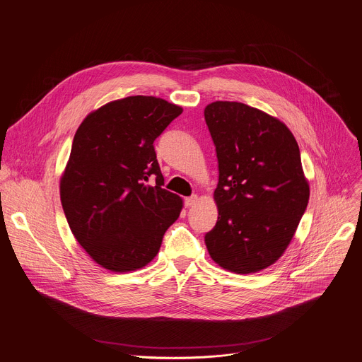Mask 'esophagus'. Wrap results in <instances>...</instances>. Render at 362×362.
<instances>
[{
	"mask_svg": "<svg viewBox=\"0 0 362 362\" xmlns=\"http://www.w3.org/2000/svg\"><path fill=\"white\" fill-rule=\"evenodd\" d=\"M197 200H199V197L194 194V196L186 197V199H185V204H186L187 207H192V206H194V204L197 203Z\"/></svg>",
	"mask_w": 362,
	"mask_h": 362,
	"instance_id": "1",
	"label": "esophagus"
}]
</instances>
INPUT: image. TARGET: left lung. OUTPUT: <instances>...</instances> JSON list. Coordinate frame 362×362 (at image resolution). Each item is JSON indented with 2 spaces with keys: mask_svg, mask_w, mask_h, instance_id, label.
Returning <instances> with one entry per match:
<instances>
[{
  "mask_svg": "<svg viewBox=\"0 0 362 362\" xmlns=\"http://www.w3.org/2000/svg\"><path fill=\"white\" fill-rule=\"evenodd\" d=\"M204 119L218 162V217L206 247L224 270L262 272L283 256L308 204L297 141L281 120L242 102H211Z\"/></svg>",
  "mask_w": 362,
  "mask_h": 362,
  "instance_id": "left-lung-1",
  "label": "left lung"
}]
</instances>
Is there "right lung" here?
<instances>
[{
	"label": "right lung",
	"mask_w": 362,
	"mask_h": 362,
	"mask_svg": "<svg viewBox=\"0 0 362 362\" xmlns=\"http://www.w3.org/2000/svg\"><path fill=\"white\" fill-rule=\"evenodd\" d=\"M182 112L162 98L128 96L90 112L74 136L62 209L76 242L109 272L151 263L180 214L182 199L162 187L153 142Z\"/></svg>",
	"instance_id": "obj_1"
}]
</instances>
